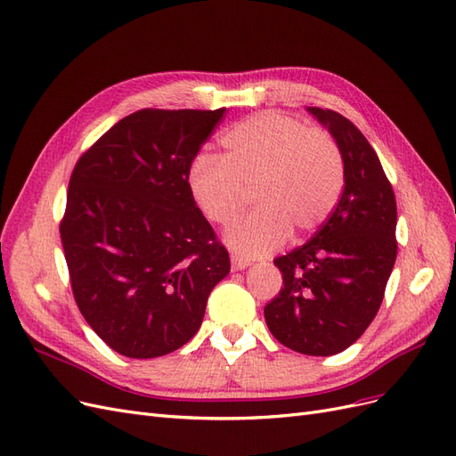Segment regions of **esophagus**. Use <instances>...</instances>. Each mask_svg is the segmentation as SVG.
I'll list each match as a JSON object with an SVG mask.
<instances>
[{"mask_svg":"<svg viewBox=\"0 0 456 456\" xmlns=\"http://www.w3.org/2000/svg\"><path fill=\"white\" fill-rule=\"evenodd\" d=\"M247 266H251L249 258H243L240 255H232V270H245Z\"/></svg>","mask_w":456,"mask_h":456,"instance_id":"esophagus-1","label":"esophagus"}]
</instances>
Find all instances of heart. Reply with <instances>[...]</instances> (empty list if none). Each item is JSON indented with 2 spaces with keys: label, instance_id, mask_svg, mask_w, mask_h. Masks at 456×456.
Returning a JSON list of instances; mask_svg holds the SVG:
<instances>
[{
  "label": "heart",
  "instance_id": "obj_1",
  "mask_svg": "<svg viewBox=\"0 0 456 456\" xmlns=\"http://www.w3.org/2000/svg\"><path fill=\"white\" fill-rule=\"evenodd\" d=\"M223 158L198 156L188 188L213 224L226 226L245 209L249 194L258 209L226 232V241L247 256L266 255L320 228L344 186L337 141L323 129L275 112L256 114L230 127Z\"/></svg>",
  "mask_w": 456,
  "mask_h": 456
}]
</instances>
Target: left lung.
Returning a JSON list of instances; mask_svg holds the SVG:
<instances>
[{
    "mask_svg": "<svg viewBox=\"0 0 456 456\" xmlns=\"http://www.w3.org/2000/svg\"><path fill=\"white\" fill-rule=\"evenodd\" d=\"M337 141L344 190L312 240L273 265L280 295L265 306L270 333L306 355H335L375 320L397 255L395 196L363 133L333 110L308 108Z\"/></svg>",
    "mask_w": 456,
    "mask_h": 456,
    "instance_id": "obj_1",
    "label": "left lung"
}]
</instances>
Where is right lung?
<instances>
[{
    "instance_id": "right-lung-1",
    "label": "right lung",
    "mask_w": 456,
    "mask_h": 456,
    "mask_svg": "<svg viewBox=\"0 0 456 456\" xmlns=\"http://www.w3.org/2000/svg\"><path fill=\"white\" fill-rule=\"evenodd\" d=\"M224 112L139 110L72 171L61 220L72 293L121 355L148 360L181 348L230 272L226 247L188 188L190 165Z\"/></svg>"
}]
</instances>
